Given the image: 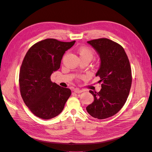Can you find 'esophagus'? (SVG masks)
I'll return each instance as SVG.
<instances>
[{
    "instance_id": "obj_1",
    "label": "esophagus",
    "mask_w": 152,
    "mask_h": 152,
    "mask_svg": "<svg viewBox=\"0 0 152 152\" xmlns=\"http://www.w3.org/2000/svg\"><path fill=\"white\" fill-rule=\"evenodd\" d=\"M74 92L77 94H79V93H81L83 92V91L79 89V88H75V89H74Z\"/></svg>"
}]
</instances>
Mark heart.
Instances as JSON below:
<instances>
[{
  "label": "heart",
  "mask_w": 152,
  "mask_h": 152,
  "mask_svg": "<svg viewBox=\"0 0 152 152\" xmlns=\"http://www.w3.org/2000/svg\"><path fill=\"white\" fill-rule=\"evenodd\" d=\"M77 52L81 59L87 58L91 60L94 56V53L92 51V50L90 48L87 47H80L78 49Z\"/></svg>",
  "instance_id": "1"
}]
</instances>
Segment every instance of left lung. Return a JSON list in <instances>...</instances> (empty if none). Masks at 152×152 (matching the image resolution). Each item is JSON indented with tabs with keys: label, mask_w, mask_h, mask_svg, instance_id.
<instances>
[{
	"label": "left lung",
	"mask_w": 152,
	"mask_h": 152,
	"mask_svg": "<svg viewBox=\"0 0 152 152\" xmlns=\"http://www.w3.org/2000/svg\"><path fill=\"white\" fill-rule=\"evenodd\" d=\"M87 42L100 55L101 64L95 76L100 78L102 89L99 92L89 91L94 101L86 110L95 118H108L122 108L128 97L132 84L130 63L123 47L109 39Z\"/></svg>",
	"instance_id": "1"
}]
</instances>
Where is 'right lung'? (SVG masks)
Masks as SVG:
<instances>
[{
	"mask_svg": "<svg viewBox=\"0 0 152 152\" xmlns=\"http://www.w3.org/2000/svg\"><path fill=\"white\" fill-rule=\"evenodd\" d=\"M75 43L46 39L27 52L20 71V91L25 105L35 116L49 119L63 111L71 91L52 82L50 76L60 68L63 54Z\"/></svg>",
	"mask_w": 152,
	"mask_h": 152,
	"instance_id": "1",
	"label": "right lung"
}]
</instances>
